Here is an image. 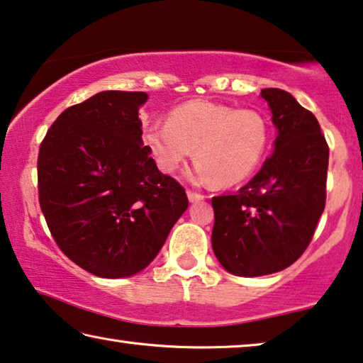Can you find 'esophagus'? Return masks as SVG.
I'll return each mask as SVG.
<instances>
[{
	"mask_svg": "<svg viewBox=\"0 0 363 363\" xmlns=\"http://www.w3.org/2000/svg\"><path fill=\"white\" fill-rule=\"evenodd\" d=\"M186 194H188L189 203H198V201H203L204 199V194H201L198 191H191V189H188Z\"/></svg>",
	"mask_w": 363,
	"mask_h": 363,
	"instance_id": "34e87169",
	"label": "esophagus"
}]
</instances>
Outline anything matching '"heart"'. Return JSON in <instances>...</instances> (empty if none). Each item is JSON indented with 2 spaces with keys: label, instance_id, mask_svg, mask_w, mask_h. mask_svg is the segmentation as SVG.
<instances>
[{
  "label": "heart",
  "instance_id": "b5f03b06",
  "mask_svg": "<svg viewBox=\"0 0 363 363\" xmlns=\"http://www.w3.org/2000/svg\"><path fill=\"white\" fill-rule=\"evenodd\" d=\"M144 141L164 174H174L191 155V177L199 183L227 188L252 177L269 146V123L255 108L189 100L170 111L169 121H155Z\"/></svg>",
  "mask_w": 363,
  "mask_h": 363
}]
</instances>
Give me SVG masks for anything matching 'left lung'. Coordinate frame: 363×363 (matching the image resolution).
Instances as JSON below:
<instances>
[{
  "label": "left lung",
  "instance_id": "obj_1",
  "mask_svg": "<svg viewBox=\"0 0 363 363\" xmlns=\"http://www.w3.org/2000/svg\"><path fill=\"white\" fill-rule=\"evenodd\" d=\"M261 97L277 128L274 152L237 194L213 198L216 258L243 277L295 263L326 204L330 147L315 115L282 89H263Z\"/></svg>",
  "mask_w": 363,
  "mask_h": 363
}]
</instances>
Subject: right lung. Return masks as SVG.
Listing matches in <instances>:
<instances>
[{
    "instance_id": "1",
    "label": "right lung",
    "mask_w": 363,
    "mask_h": 363,
    "mask_svg": "<svg viewBox=\"0 0 363 363\" xmlns=\"http://www.w3.org/2000/svg\"><path fill=\"white\" fill-rule=\"evenodd\" d=\"M146 92L104 91L50 126L37 160L38 203L68 258L99 277L143 271L188 208L143 144Z\"/></svg>"
}]
</instances>
